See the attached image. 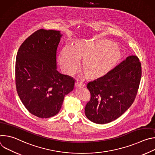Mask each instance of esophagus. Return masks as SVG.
Listing matches in <instances>:
<instances>
[{
    "instance_id": "1",
    "label": "esophagus",
    "mask_w": 155,
    "mask_h": 155,
    "mask_svg": "<svg viewBox=\"0 0 155 155\" xmlns=\"http://www.w3.org/2000/svg\"><path fill=\"white\" fill-rule=\"evenodd\" d=\"M84 83H83V81L82 80H79V79H78L77 80V82H76V83H75V86H76V87H83V86H84Z\"/></svg>"
}]
</instances>
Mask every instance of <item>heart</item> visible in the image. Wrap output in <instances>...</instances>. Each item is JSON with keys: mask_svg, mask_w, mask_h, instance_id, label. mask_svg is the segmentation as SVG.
Wrapping results in <instances>:
<instances>
[{"mask_svg": "<svg viewBox=\"0 0 155 155\" xmlns=\"http://www.w3.org/2000/svg\"><path fill=\"white\" fill-rule=\"evenodd\" d=\"M115 52L107 41H80L75 48L65 45L60 53L59 61L63 70L71 74L76 70L80 58H84L82 64L84 72L88 75L95 76L101 74L113 62Z\"/></svg>", "mask_w": 155, "mask_h": 155, "instance_id": "obj_1", "label": "heart"}]
</instances>
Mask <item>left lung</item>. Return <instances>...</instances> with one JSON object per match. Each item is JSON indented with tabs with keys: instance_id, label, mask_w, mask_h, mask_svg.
I'll return each instance as SVG.
<instances>
[{
	"instance_id": "1",
	"label": "left lung",
	"mask_w": 155,
	"mask_h": 155,
	"mask_svg": "<svg viewBox=\"0 0 155 155\" xmlns=\"http://www.w3.org/2000/svg\"><path fill=\"white\" fill-rule=\"evenodd\" d=\"M141 76L139 58L129 56L104 75L87 83L91 99L84 108L86 117L97 124L119 118L134 101Z\"/></svg>"
}]
</instances>
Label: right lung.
Listing matches in <instances>:
<instances>
[{"label":"right lung","instance_id":"right-lung-1","mask_svg":"<svg viewBox=\"0 0 155 155\" xmlns=\"http://www.w3.org/2000/svg\"><path fill=\"white\" fill-rule=\"evenodd\" d=\"M60 31L39 29L21 44L15 64L17 93L32 115L48 118L59 113L64 96L74 90L75 80L57 71Z\"/></svg>","mask_w":155,"mask_h":155}]
</instances>
